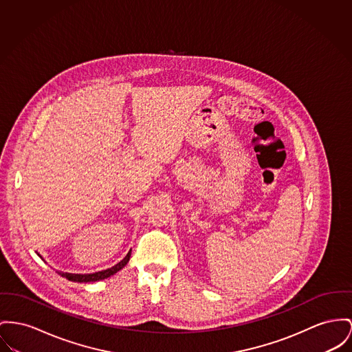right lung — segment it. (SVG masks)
Listing matches in <instances>:
<instances>
[{"instance_id":"right-lung-1","label":"right lung","mask_w":352,"mask_h":352,"mask_svg":"<svg viewBox=\"0 0 352 352\" xmlns=\"http://www.w3.org/2000/svg\"><path fill=\"white\" fill-rule=\"evenodd\" d=\"M131 252L132 250L126 254V256L122 258L120 263H118L116 265L108 268V270H104V271H98V272H94V274H69V272H58L63 278H67L68 280L77 281V283H88V281H97L102 280V279H107L112 275H115L116 272H118L120 270H122L126 263L129 261L131 258ZM38 255V254H37ZM40 256V255H38ZM41 258V256H40Z\"/></svg>"}]
</instances>
